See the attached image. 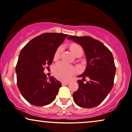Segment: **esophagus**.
I'll list each match as a JSON object with an SVG mask.
<instances>
[{"mask_svg": "<svg viewBox=\"0 0 132 132\" xmlns=\"http://www.w3.org/2000/svg\"><path fill=\"white\" fill-rule=\"evenodd\" d=\"M69 84V82H62V84L63 85H67V84Z\"/></svg>", "mask_w": 132, "mask_h": 132, "instance_id": "34e87169", "label": "esophagus"}]
</instances>
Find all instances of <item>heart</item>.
Listing matches in <instances>:
<instances>
[{
  "instance_id": "heart-1",
  "label": "heart",
  "mask_w": 132,
  "mask_h": 132,
  "mask_svg": "<svg viewBox=\"0 0 132 132\" xmlns=\"http://www.w3.org/2000/svg\"><path fill=\"white\" fill-rule=\"evenodd\" d=\"M70 49L72 53L76 55L79 53H83V50L81 46L78 44H73L71 45ZM63 46L59 47L55 51L54 54V59L59 58L62 52L63 51ZM53 72L56 77L62 80H68L72 77L76 72V69L71 65L63 62H59L55 65L53 68Z\"/></svg>"
}]
</instances>
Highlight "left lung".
Returning <instances> with one entry per match:
<instances>
[{
    "instance_id": "obj_1",
    "label": "left lung",
    "mask_w": 132,
    "mask_h": 132,
    "mask_svg": "<svg viewBox=\"0 0 132 132\" xmlns=\"http://www.w3.org/2000/svg\"><path fill=\"white\" fill-rule=\"evenodd\" d=\"M67 38L82 47L87 60L85 71L78 76L83 78L78 80L73 100L80 107H95L105 100L113 86L116 67L113 55L103 44L91 37L70 35ZM87 76L90 80L84 84Z\"/></svg>"
}]
</instances>
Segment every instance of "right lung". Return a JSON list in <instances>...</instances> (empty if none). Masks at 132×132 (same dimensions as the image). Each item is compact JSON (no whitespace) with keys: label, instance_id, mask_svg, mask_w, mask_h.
Returning a JSON list of instances; mask_svg holds the SVG:
<instances>
[{"label":"right lung","instance_id":"right-lung-1","mask_svg":"<svg viewBox=\"0 0 132 132\" xmlns=\"http://www.w3.org/2000/svg\"><path fill=\"white\" fill-rule=\"evenodd\" d=\"M67 36L59 33L41 34L20 51L15 67L17 86L30 104L45 106L55 99L62 84L54 77L47 78L44 67L52 63L55 52Z\"/></svg>","mask_w":132,"mask_h":132}]
</instances>
